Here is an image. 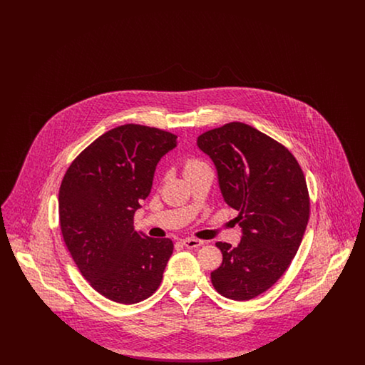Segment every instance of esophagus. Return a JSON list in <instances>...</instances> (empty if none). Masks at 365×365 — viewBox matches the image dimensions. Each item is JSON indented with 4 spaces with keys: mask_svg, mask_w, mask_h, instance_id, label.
Here are the masks:
<instances>
[{
    "mask_svg": "<svg viewBox=\"0 0 365 365\" xmlns=\"http://www.w3.org/2000/svg\"><path fill=\"white\" fill-rule=\"evenodd\" d=\"M182 243H183L186 247H189V249H195V247L202 246L204 241L195 240V238H185V240H182Z\"/></svg>",
    "mask_w": 365,
    "mask_h": 365,
    "instance_id": "obj_1",
    "label": "esophagus"
}]
</instances>
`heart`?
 I'll return each mask as SVG.
<instances>
[{
  "label": "heart",
  "instance_id": "b5f03b06",
  "mask_svg": "<svg viewBox=\"0 0 365 365\" xmlns=\"http://www.w3.org/2000/svg\"><path fill=\"white\" fill-rule=\"evenodd\" d=\"M202 165H204V163L201 160H198V158H187L185 161V173L189 174L191 171H194V170H197V168H200Z\"/></svg>",
  "mask_w": 365,
  "mask_h": 365
}]
</instances>
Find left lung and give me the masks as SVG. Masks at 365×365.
I'll return each instance as SVG.
<instances>
[{"label":"left lung","mask_w":365,"mask_h":365,"mask_svg":"<svg viewBox=\"0 0 365 365\" xmlns=\"http://www.w3.org/2000/svg\"><path fill=\"white\" fill-rule=\"evenodd\" d=\"M215 163L227 205L240 212L238 246L217 242V293L247 301L274 286L294 259L309 220V192L292 152L245 123H227L197 139Z\"/></svg>","instance_id":"left-lung-1"}]
</instances>
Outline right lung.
Wrapping results in <instances>:
<instances>
[{
  "label": "right lung",
  "instance_id": "1",
  "mask_svg": "<svg viewBox=\"0 0 365 365\" xmlns=\"http://www.w3.org/2000/svg\"><path fill=\"white\" fill-rule=\"evenodd\" d=\"M176 135L124 124L91 142L71 163L58 191L66 246L90 286L119 304H137L158 289L174 243L134 230V215L153 183L157 163Z\"/></svg>",
  "mask_w": 365,
  "mask_h": 365
}]
</instances>
